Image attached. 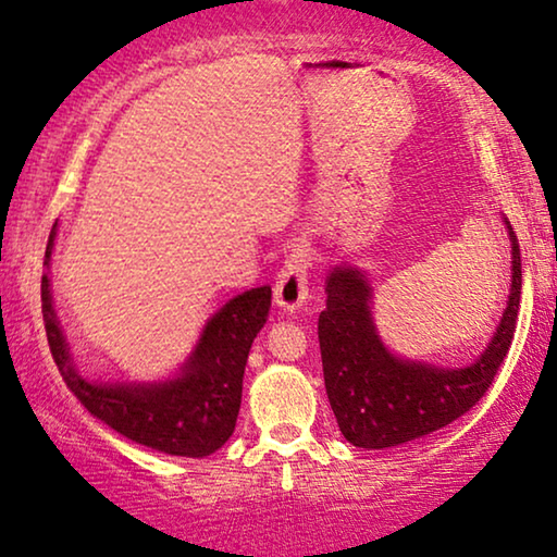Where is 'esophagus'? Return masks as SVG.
Listing matches in <instances>:
<instances>
[{
    "label": "esophagus",
    "mask_w": 557,
    "mask_h": 557,
    "mask_svg": "<svg viewBox=\"0 0 557 557\" xmlns=\"http://www.w3.org/2000/svg\"><path fill=\"white\" fill-rule=\"evenodd\" d=\"M309 248L307 243H294L288 250L284 269L278 271L273 284V301L278 309L296 311L309 299Z\"/></svg>",
    "instance_id": "esophagus-1"
}]
</instances>
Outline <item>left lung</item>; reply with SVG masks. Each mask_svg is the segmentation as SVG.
I'll return each mask as SVG.
<instances>
[{"label":"left lung","mask_w":557,"mask_h":557,"mask_svg":"<svg viewBox=\"0 0 557 557\" xmlns=\"http://www.w3.org/2000/svg\"><path fill=\"white\" fill-rule=\"evenodd\" d=\"M512 243V288L497 332L467 368H436L403 360L380 339L372 319V286L352 265H334L326 276V309L319 314V349L326 398L342 436L360 448H391L444 429L490 391L515 337L522 294L520 243Z\"/></svg>","instance_id":"left-lung-1"}]
</instances>
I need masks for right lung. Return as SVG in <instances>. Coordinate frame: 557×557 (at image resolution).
I'll list each match as a JSON object with an SVG mask.
<instances>
[{"label":"right lung","instance_id":"add662e5","mask_svg":"<svg viewBox=\"0 0 557 557\" xmlns=\"http://www.w3.org/2000/svg\"><path fill=\"white\" fill-rule=\"evenodd\" d=\"M55 233L58 223L45 248V269H50ZM269 309L271 286L243 292L208 319L193 355L174 377L159 383H98L75 368L52 307L50 276L42 273V319L52 360L81 406L134 444L189 459L215 454L233 436L248 352Z\"/></svg>","mask_w":557,"mask_h":557}]
</instances>
